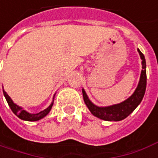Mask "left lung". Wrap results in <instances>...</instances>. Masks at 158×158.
Here are the masks:
<instances>
[{
  "mask_svg": "<svg viewBox=\"0 0 158 158\" xmlns=\"http://www.w3.org/2000/svg\"><path fill=\"white\" fill-rule=\"evenodd\" d=\"M140 57L142 59V71L140 76L139 85L136 89L135 92L132 94L131 97H129L125 102H121L117 105L100 107L94 105L89 100L84 89H82V95L85 104L89 109L91 114L97 118H102L107 121H119L126 118L129 114L135 110V108L139 106V103L143 100V95L146 89V63L145 58L142 52L138 50Z\"/></svg>",
  "mask_w": 158,
  "mask_h": 158,
  "instance_id": "left-lung-1",
  "label": "left lung"
}]
</instances>
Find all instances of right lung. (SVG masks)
<instances>
[{"instance_id": "obj_1", "label": "right lung", "mask_w": 158, "mask_h": 158, "mask_svg": "<svg viewBox=\"0 0 158 158\" xmlns=\"http://www.w3.org/2000/svg\"><path fill=\"white\" fill-rule=\"evenodd\" d=\"M3 94H4V96L6 98V102H7V104L9 105L11 110L13 111V113L16 116H18L19 118L24 119V120H27V121H37V120H39L40 118H44V116H46L49 114V112L51 111L52 105H53V102H52V104L48 106L46 109L41 111V112L38 113V114H29V113H27L25 110H23L20 106H17L16 104H15L13 102V101L11 100V98L7 95V94L4 90H3Z\"/></svg>"}]
</instances>
